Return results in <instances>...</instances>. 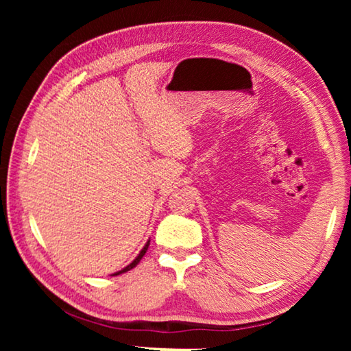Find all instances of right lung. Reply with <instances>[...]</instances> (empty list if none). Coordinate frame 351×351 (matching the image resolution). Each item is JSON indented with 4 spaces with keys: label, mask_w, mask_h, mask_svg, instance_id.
Segmentation results:
<instances>
[{
    "label": "right lung",
    "mask_w": 351,
    "mask_h": 351,
    "mask_svg": "<svg viewBox=\"0 0 351 351\" xmlns=\"http://www.w3.org/2000/svg\"><path fill=\"white\" fill-rule=\"evenodd\" d=\"M148 245H150V240H148L147 243H145V246L144 247H142V251L138 254V257H136L133 261H132V263H130L128 266H125V268H123V269H121V271H117V272H114V274H112V276H119V274H122V272H127V271H130V269H133L134 268V266L136 265H138L139 263V261H141V258L142 257H144V255H145V252H147V249H148Z\"/></svg>",
    "instance_id": "obj_1"
}]
</instances>
